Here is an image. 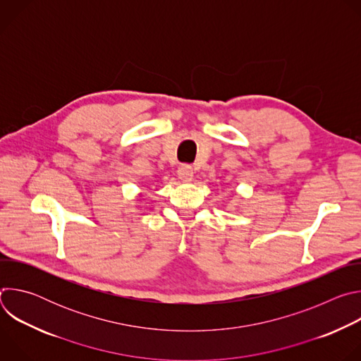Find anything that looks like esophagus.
Here are the masks:
<instances>
[{
    "mask_svg": "<svg viewBox=\"0 0 361 361\" xmlns=\"http://www.w3.org/2000/svg\"><path fill=\"white\" fill-rule=\"evenodd\" d=\"M177 174H178V177L181 178V180H184V181H191L192 180V169H191V166H188V164H183V166H180L178 167V171H177Z\"/></svg>",
    "mask_w": 361,
    "mask_h": 361,
    "instance_id": "34e87169",
    "label": "esophagus"
}]
</instances>
